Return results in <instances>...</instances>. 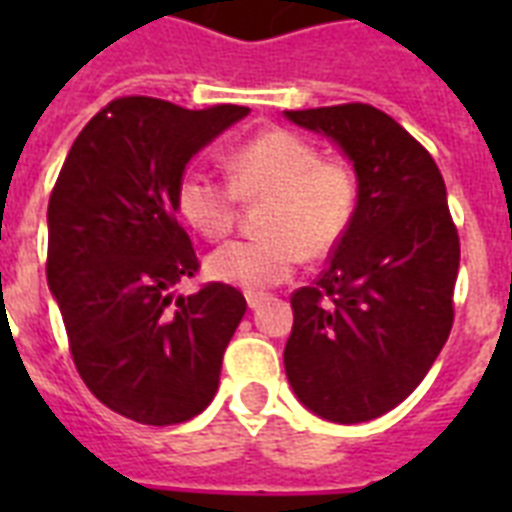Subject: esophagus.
<instances>
[{
  "label": "esophagus",
  "instance_id": "34e87169",
  "mask_svg": "<svg viewBox=\"0 0 512 512\" xmlns=\"http://www.w3.org/2000/svg\"><path fill=\"white\" fill-rule=\"evenodd\" d=\"M263 300H265V297L263 295H255V292H249V295H247V305H249V308H252V311H257Z\"/></svg>",
  "mask_w": 512,
  "mask_h": 512
}]
</instances>
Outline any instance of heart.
Here are the masks:
<instances>
[{
    "label": "heart",
    "mask_w": 512,
    "mask_h": 512,
    "mask_svg": "<svg viewBox=\"0 0 512 512\" xmlns=\"http://www.w3.org/2000/svg\"><path fill=\"white\" fill-rule=\"evenodd\" d=\"M228 183L201 170L177 180V212L207 241L228 236L236 204L265 201L257 217L263 236L231 241L207 257V273L231 287L263 292L287 281L305 257L332 255L358 209V180L348 164L321 159L311 140L265 130L225 156Z\"/></svg>",
    "instance_id": "1"
}]
</instances>
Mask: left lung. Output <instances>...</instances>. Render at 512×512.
<instances>
[{
  "label": "left lung",
  "mask_w": 512,
  "mask_h": 512,
  "mask_svg": "<svg viewBox=\"0 0 512 512\" xmlns=\"http://www.w3.org/2000/svg\"><path fill=\"white\" fill-rule=\"evenodd\" d=\"M348 154L358 209L311 287L292 292L289 385L329 422H366L428 374L454 321L460 236L433 156L369 103L284 111Z\"/></svg>",
  "instance_id": "left-lung-1"
}]
</instances>
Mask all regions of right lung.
Returning a JSON list of instances; mask_svg holds the SVG:
<instances>
[{
	"label": "right lung",
	"instance_id": "right-lung-1",
	"mask_svg": "<svg viewBox=\"0 0 512 512\" xmlns=\"http://www.w3.org/2000/svg\"><path fill=\"white\" fill-rule=\"evenodd\" d=\"M247 114V106L188 111L146 95L116 98L79 132L55 180L47 284L76 372L127 420L177 425L217 393L247 300L220 281L172 297L199 271L175 191L191 156Z\"/></svg>",
	"mask_w": 512,
	"mask_h": 512
}]
</instances>
